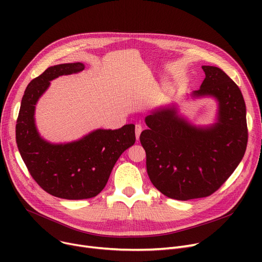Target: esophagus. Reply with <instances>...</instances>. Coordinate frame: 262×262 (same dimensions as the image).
Returning <instances> with one entry per match:
<instances>
[{
    "mask_svg": "<svg viewBox=\"0 0 262 262\" xmlns=\"http://www.w3.org/2000/svg\"><path fill=\"white\" fill-rule=\"evenodd\" d=\"M141 132H142V126L140 125V124H137V125H136V139L137 140H139Z\"/></svg>",
    "mask_w": 262,
    "mask_h": 262,
    "instance_id": "obj_1",
    "label": "esophagus"
}]
</instances>
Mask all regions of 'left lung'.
<instances>
[{"mask_svg":"<svg viewBox=\"0 0 262 262\" xmlns=\"http://www.w3.org/2000/svg\"><path fill=\"white\" fill-rule=\"evenodd\" d=\"M205 79L192 98L217 102L216 122L195 126L174 107L145 117L140 135L150 182L170 199L188 201L211 195L236 170L247 144L246 108L241 90L224 71L203 66Z\"/></svg>","mask_w":262,"mask_h":262,"instance_id":"8db88e82","label":"left lung"}]
</instances>
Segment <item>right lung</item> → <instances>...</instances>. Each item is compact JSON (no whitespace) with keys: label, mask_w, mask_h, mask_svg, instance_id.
<instances>
[{"label":"right lung","mask_w":262,"mask_h":262,"mask_svg":"<svg viewBox=\"0 0 262 262\" xmlns=\"http://www.w3.org/2000/svg\"><path fill=\"white\" fill-rule=\"evenodd\" d=\"M84 63H61L48 68L26 87L16 125L21 157L36 183L48 193L64 200L98 195L106 186L121 154L136 141L135 125L119 129H96L77 141L51 143L41 138L35 124V108L50 81L78 73Z\"/></svg>","instance_id":"right-lung-1"}]
</instances>
